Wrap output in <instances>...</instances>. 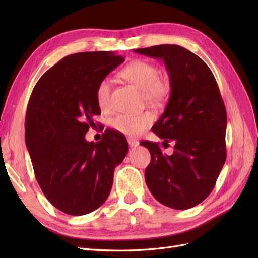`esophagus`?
Instances as JSON below:
<instances>
[{
  "instance_id": "34e87169",
  "label": "esophagus",
  "mask_w": 258,
  "mask_h": 258,
  "mask_svg": "<svg viewBox=\"0 0 258 258\" xmlns=\"http://www.w3.org/2000/svg\"><path fill=\"white\" fill-rule=\"evenodd\" d=\"M128 144L130 147H137L139 145V141H137V140L135 139H128Z\"/></svg>"
}]
</instances>
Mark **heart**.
Wrapping results in <instances>:
<instances>
[{
    "instance_id": "obj_1",
    "label": "heart",
    "mask_w": 258,
    "mask_h": 258,
    "mask_svg": "<svg viewBox=\"0 0 258 258\" xmlns=\"http://www.w3.org/2000/svg\"><path fill=\"white\" fill-rule=\"evenodd\" d=\"M120 75L122 79L136 85L143 91L144 99L150 103H161L170 95V83L160 77V71L157 66L146 60H135L124 67ZM112 81L108 77L101 80L96 89L97 103L101 108H105L110 103ZM154 120L151 113L139 115H118L111 120V127L129 137H136L150 127Z\"/></svg>"
}]
</instances>
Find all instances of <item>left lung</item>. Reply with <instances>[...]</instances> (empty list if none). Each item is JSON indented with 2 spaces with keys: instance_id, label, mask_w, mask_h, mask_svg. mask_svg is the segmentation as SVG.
Wrapping results in <instances>:
<instances>
[{
  "instance_id": "obj_1",
  "label": "left lung",
  "mask_w": 258,
  "mask_h": 258,
  "mask_svg": "<svg viewBox=\"0 0 258 258\" xmlns=\"http://www.w3.org/2000/svg\"><path fill=\"white\" fill-rule=\"evenodd\" d=\"M134 51L163 60L171 87L166 110L152 130L163 147L173 142L174 152L165 155L158 143H141L151 153L146 185L163 206L190 209L212 191L226 160L227 115L220 89L205 61L181 46Z\"/></svg>"
}]
</instances>
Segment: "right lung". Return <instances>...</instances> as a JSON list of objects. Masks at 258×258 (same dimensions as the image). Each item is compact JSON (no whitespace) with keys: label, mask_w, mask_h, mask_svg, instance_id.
<instances>
[{"label":"right lung","mask_w":258,"mask_h":258,"mask_svg":"<svg viewBox=\"0 0 258 258\" xmlns=\"http://www.w3.org/2000/svg\"><path fill=\"white\" fill-rule=\"evenodd\" d=\"M123 61L113 51L70 54L31 93L26 145L36 181L50 204L69 215L88 214L104 204L114 170L128 153L126 138L110 129L97 143L85 139L101 114L97 86Z\"/></svg>","instance_id":"right-lung-1"}]
</instances>
